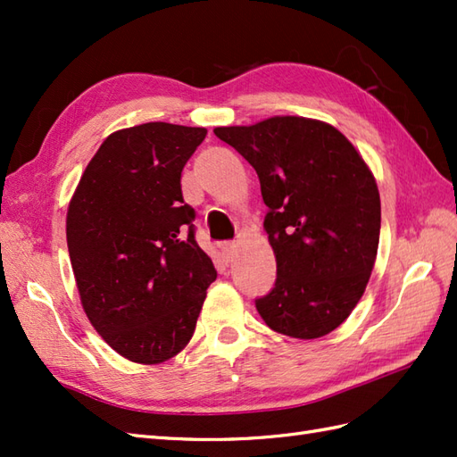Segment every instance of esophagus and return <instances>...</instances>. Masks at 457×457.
Wrapping results in <instances>:
<instances>
[{
    "mask_svg": "<svg viewBox=\"0 0 457 457\" xmlns=\"http://www.w3.org/2000/svg\"><path fill=\"white\" fill-rule=\"evenodd\" d=\"M236 251H237V245L234 241H226V244H221V253L226 257V261H234Z\"/></svg>",
    "mask_w": 457,
    "mask_h": 457,
    "instance_id": "obj_1",
    "label": "esophagus"
}]
</instances>
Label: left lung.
<instances>
[{"label":"left lung","mask_w":457,"mask_h":457,"mask_svg":"<svg viewBox=\"0 0 457 457\" xmlns=\"http://www.w3.org/2000/svg\"><path fill=\"white\" fill-rule=\"evenodd\" d=\"M216 137L255 169L277 280L255 300L278 334L332 332L363 296L375 265L381 198L361 154L329 123L277 115L216 128Z\"/></svg>","instance_id":"1"}]
</instances>
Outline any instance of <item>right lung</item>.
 <instances>
[{
    "mask_svg": "<svg viewBox=\"0 0 457 457\" xmlns=\"http://www.w3.org/2000/svg\"><path fill=\"white\" fill-rule=\"evenodd\" d=\"M204 128L164 121L112 133L66 213L82 308L105 344L135 363L182 352L218 273L194 239L180 174Z\"/></svg>",
    "mask_w": 457,
    "mask_h": 457,
    "instance_id": "1",
    "label": "right lung"
}]
</instances>
